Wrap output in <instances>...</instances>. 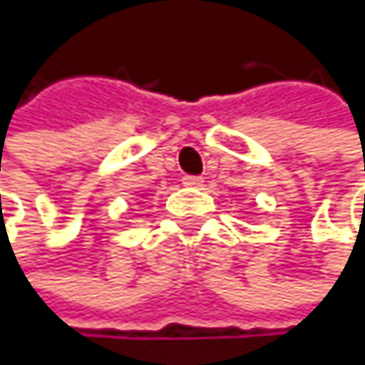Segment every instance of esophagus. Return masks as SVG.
<instances>
[{"label":"esophagus","instance_id":"esophagus-1","mask_svg":"<svg viewBox=\"0 0 365 365\" xmlns=\"http://www.w3.org/2000/svg\"><path fill=\"white\" fill-rule=\"evenodd\" d=\"M181 184L188 186V188H201L203 186V179L197 177V175H186L184 179H181Z\"/></svg>","mask_w":365,"mask_h":365}]
</instances>
